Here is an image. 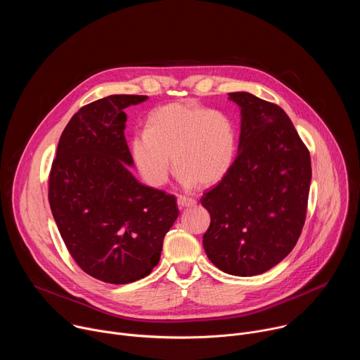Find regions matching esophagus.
<instances>
[{
  "mask_svg": "<svg viewBox=\"0 0 360 360\" xmlns=\"http://www.w3.org/2000/svg\"><path fill=\"white\" fill-rule=\"evenodd\" d=\"M196 203V200L193 198H188V196H178V207L182 210V208H189V207H193V205Z\"/></svg>",
  "mask_w": 360,
  "mask_h": 360,
  "instance_id": "obj_1",
  "label": "esophagus"
}]
</instances>
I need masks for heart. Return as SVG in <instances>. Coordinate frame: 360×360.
<instances>
[{"label": "heart", "instance_id": "heart-1", "mask_svg": "<svg viewBox=\"0 0 360 360\" xmlns=\"http://www.w3.org/2000/svg\"><path fill=\"white\" fill-rule=\"evenodd\" d=\"M232 120L207 107L172 102L153 110L146 131L131 139V153L142 178L162 186L174 165L185 186L218 184L231 171L236 155Z\"/></svg>", "mask_w": 360, "mask_h": 360}]
</instances>
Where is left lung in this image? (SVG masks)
<instances>
[{
	"label": "left lung",
	"mask_w": 360,
	"mask_h": 360,
	"mask_svg": "<svg viewBox=\"0 0 360 360\" xmlns=\"http://www.w3.org/2000/svg\"><path fill=\"white\" fill-rule=\"evenodd\" d=\"M240 107L238 155L231 171L200 198L211 215L203 249L221 271L255 276L295 248L306 219L311 153L286 112L249 92H231Z\"/></svg>",
	"instance_id": "left-lung-1"
}]
</instances>
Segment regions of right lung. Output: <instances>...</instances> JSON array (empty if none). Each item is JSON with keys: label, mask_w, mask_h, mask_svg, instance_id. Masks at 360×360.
I'll list each match as a JSON object with an SVG mask.
<instances>
[{"label": "right lung", "mask_w": 360, "mask_h": 360, "mask_svg": "<svg viewBox=\"0 0 360 360\" xmlns=\"http://www.w3.org/2000/svg\"><path fill=\"white\" fill-rule=\"evenodd\" d=\"M146 95H110L67 124L48 178V199L77 265L114 285L148 276L179 215L176 198L139 184L124 129V110Z\"/></svg>", "instance_id": "add662e5"}]
</instances>
